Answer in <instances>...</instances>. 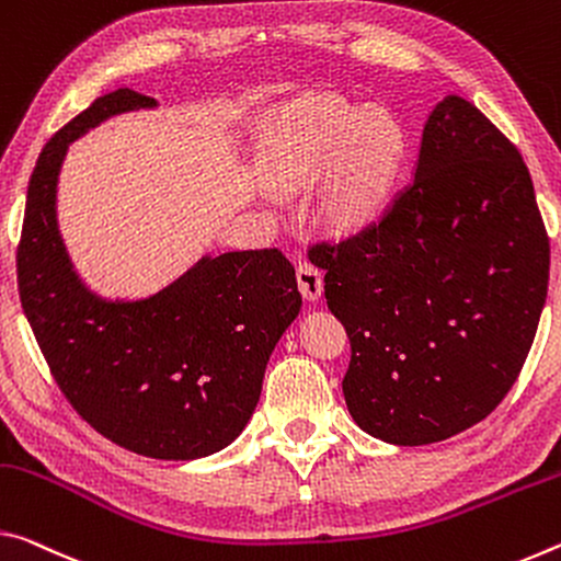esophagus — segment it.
Returning <instances> with one entry per match:
<instances>
[{
    "label": "esophagus",
    "instance_id": "esophagus-1",
    "mask_svg": "<svg viewBox=\"0 0 561 561\" xmlns=\"http://www.w3.org/2000/svg\"><path fill=\"white\" fill-rule=\"evenodd\" d=\"M296 278H298V290L302 293V298L306 300H318L323 296V273H320L316 265L300 263L296 268Z\"/></svg>",
    "mask_w": 561,
    "mask_h": 561
}]
</instances>
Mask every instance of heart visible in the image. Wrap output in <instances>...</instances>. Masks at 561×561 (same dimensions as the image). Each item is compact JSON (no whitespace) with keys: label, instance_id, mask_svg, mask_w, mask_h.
I'll use <instances>...</instances> for the list:
<instances>
[{"label":"heart","instance_id":"obj_1","mask_svg":"<svg viewBox=\"0 0 561 561\" xmlns=\"http://www.w3.org/2000/svg\"><path fill=\"white\" fill-rule=\"evenodd\" d=\"M405 153V131L385 108L302 94L265 116L259 159L263 179L280 194H298L320 181L318 224L345 238L380 216Z\"/></svg>","mask_w":561,"mask_h":561}]
</instances>
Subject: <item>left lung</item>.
I'll list each match as a JSON object with an SVG mask.
<instances>
[{
	"instance_id": "left-lung-1",
	"label": "left lung",
	"mask_w": 561,
	"mask_h": 561,
	"mask_svg": "<svg viewBox=\"0 0 561 561\" xmlns=\"http://www.w3.org/2000/svg\"><path fill=\"white\" fill-rule=\"evenodd\" d=\"M313 255L351 337L343 394L367 435L433 445L504 400L545 308L549 238L519 151L474 104L439 101L408 186Z\"/></svg>"
}]
</instances>
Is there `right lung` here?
<instances>
[{"mask_svg":"<svg viewBox=\"0 0 561 561\" xmlns=\"http://www.w3.org/2000/svg\"><path fill=\"white\" fill-rule=\"evenodd\" d=\"M156 106L116 89L54 134L26 191L16 273L24 316L73 410L136 455L198 460L243 433L302 298L296 268L275 248L206 253L167 288L134 300L104 298L81 280L57 220L69 144L106 118Z\"/></svg>","mask_w":561,"mask_h":561,"instance_id":"right-lung-1","label":"right lung"}]
</instances>
